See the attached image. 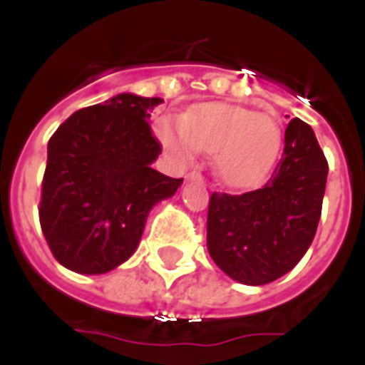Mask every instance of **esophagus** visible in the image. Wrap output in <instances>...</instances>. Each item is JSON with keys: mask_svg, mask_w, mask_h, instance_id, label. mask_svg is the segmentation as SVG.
<instances>
[{"mask_svg": "<svg viewBox=\"0 0 365 365\" xmlns=\"http://www.w3.org/2000/svg\"><path fill=\"white\" fill-rule=\"evenodd\" d=\"M187 180H205V176H202L200 172L193 170V172H189V174H187Z\"/></svg>", "mask_w": 365, "mask_h": 365, "instance_id": "1", "label": "esophagus"}]
</instances>
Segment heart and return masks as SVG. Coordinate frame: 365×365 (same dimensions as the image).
Instances as JSON below:
<instances>
[{"instance_id":"b5f03b06","label":"heart","mask_w":365,"mask_h":365,"mask_svg":"<svg viewBox=\"0 0 365 365\" xmlns=\"http://www.w3.org/2000/svg\"><path fill=\"white\" fill-rule=\"evenodd\" d=\"M159 138L178 165H193L199 153L216 155V172L231 187H254L277 163L282 130L277 119L225 104H206L176 123H159Z\"/></svg>"}]
</instances>
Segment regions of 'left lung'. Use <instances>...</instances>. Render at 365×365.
<instances>
[{"mask_svg":"<svg viewBox=\"0 0 365 365\" xmlns=\"http://www.w3.org/2000/svg\"><path fill=\"white\" fill-rule=\"evenodd\" d=\"M326 178L328 160L314 132L295 117L265 185L242 195L212 193L206 244L216 265L248 286L292 271L317 235Z\"/></svg>","mask_w":365,"mask_h":365,"instance_id":"obj_1","label":"left lung"}]
</instances>
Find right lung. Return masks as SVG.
<instances>
[{"label":"right lung","instance_id":"add662e5","mask_svg":"<svg viewBox=\"0 0 365 365\" xmlns=\"http://www.w3.org/2000/svg\"><path fill=\"white\" fill-rule=\"evenodd\" d=\"M160 102L117 94L76 111L48 140L39 223L66 269L102 274L121 265L149 210L182 185L151 168L163 149L148 119Z\"/></svg>","mask_w":365,"mask_h":365}]
</instances>
